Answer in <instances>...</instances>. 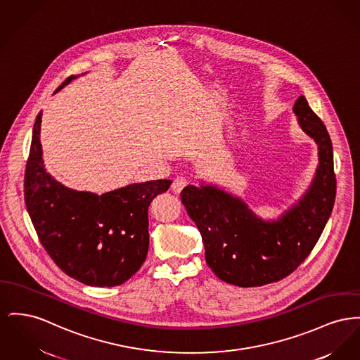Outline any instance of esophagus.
I'll list each match as a JSON object with an SVG mask.
<instances>
[{"label":"esophagus","mask_w":360,"mask_h":360,"mask_svg":"<svg viewBox=\"0 0 360 360\" xmlns=\"http://www.w3.org/2000/svg\"><path fill=\"white\" fill-rule=\"evenodd\" d=\"M188 184H189V182H188V178H185V176H176V178L172 181V184H171V191H174V193H179Z\"/></svg>","instance_id":"34e87169"}]
</instances>
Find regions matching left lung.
<instances>
[{"label": "left lung", "instance_id": "left-lung-1", "mask_svg": "<svg viewBox=\"0 0 360 360\" xmlns=\"http://www.w3.org/2000/svg\"><path fill=\"white\" fill-rule=\"evenodd\" d=\"M297 122L318 144L319 166L303 198L276 221H264L248 205L214 186L188 185L182 204L205 246L208 266L238 287H259L291 275L311 253L336 198L329 133L304 96L294 105Z\"/></svg>", "mask_w": 360, "mask_h": 360}]
</instances>
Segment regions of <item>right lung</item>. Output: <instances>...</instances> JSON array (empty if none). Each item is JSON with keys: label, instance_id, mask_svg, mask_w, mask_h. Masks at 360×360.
Returning a JSON list of instances; mask_svg holds the SVG:
<instances>
[{"label": "right lung", "instance_id": "add662e5", "mask_svg": "<svg viewBox=\"0 0 360 360\" xmlns=\"http://www.w3.org/2000/svg\"><path fill=\"white\" fill-rule=\"evenodd\" d=\"M41 122L42 112L32 129L24 201L44 250L64 274L83 284L114 287L125 283L148 253V207L169 189L171 181L131 184L102 195L66 189L44 169Z\"/></svg>", "mask_w": 360, "mask_h": 360}]
</instances>
